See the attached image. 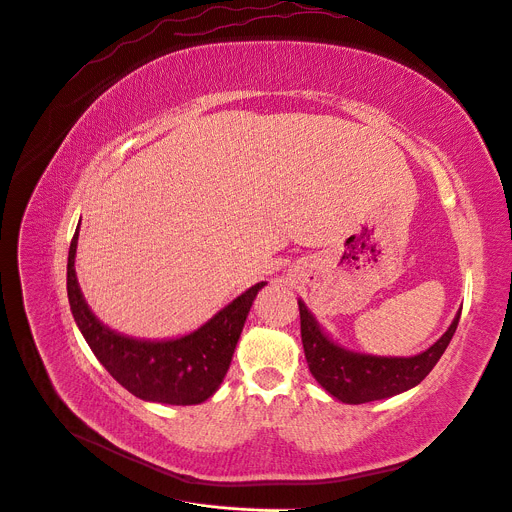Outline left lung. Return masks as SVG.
Listing matches in <instances>:
<instances>
[{
    "instance_id": "8db88e82",
    "label": "left lung",
    "mask_w": 512,
    "mask_h": 512,
    "mask_svg": "<svg viewBox=\"0 0 512 512\" xmlns=\"http://www.w3.org/2000/svg\"><path fill=\"white\" fill-rule=\"evenodd\" d=\"M301 311V338L305 348V359L313 378L348 405H363V402L390 398L405 390H411L425 375L436 367L450 344L456 326H459L461 311L452 319L444 336L415 357H375L346 351L328 338L317 326L315 317L299 301Z\"/></svg>"
}]
</instances>
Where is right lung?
Returning a JSON list of instances; mask_svg holds the SVG:
<instances>
[{
    "mask_svg": "<svg viewBox=\"0 0 512 512\" xmlns=\"http://www.w3.org/2000/svg\"><path fill=\"white\" fill-rule=\"evenodd\" d=\"M76 245L78 228L68 251L70 309L80 334L112 378L137 398L164 405H199L213 396L226 378L242 326L265 282L242 292L191 334L161 342L137 340L103 326L85 303L74 272Z\"/></svg>",
    "mask_w": 512,
    "mask_h": 512,
    "instance_id": "add662e5",
    "label": "right lung"
}]
</instances>
